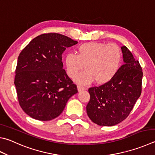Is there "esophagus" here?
Here are the masks:
<instances>
[{
  "label": "esophagus",
  "instance_id": "1",
  "mask_svg": "<svg viewBox=\"0 0 155 155\" xmlns=\"http://www.w3.org/2000/svg\"><path fill=\"white\" fill-rule=\"evenodd\" d=\"M77 88H78V91H83V90H85V89H86V88H85V87L81 86V85H78Z\"/></svg>",
  "mask_w": 155,
  "mask_h": 155
}]
</instances>
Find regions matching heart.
Listing matches in <instances>:
<instances>
[{"label":"heart","instance_id":"heart-1","mask_svg":"<svg viewBox=\"0 0 155 155\" xmlns=\"http://www.w3.org/2000/svg\"><path fill=\"white\" fill-rule=\"evenodd\" d=\"M122 57L121 49L117 44L90 42L77 47V55L67 53L64 63L70 78H74L84 64L85 70L76 78L78 83L86 84L94 79L97 83H105L119 72Z\"/></svg>","mask_w":155,"mask_h":155}]
</instances>
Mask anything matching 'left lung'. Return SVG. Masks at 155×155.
<instances>
[{
  "label": "left lung",
  "mask_w": 155,
  "mask_h": 155,
  "mask_svg": "<svg viewBox=\"0 0 155 155\" xmlns=\"http://www.w3.org/2000/svg\"><path fill=\"white\" fill-rule=\"evenodd\" d=\"M125 64L114 77L98 87L89 88L86 109L89 119L100 126H113L129 116L142 93L143 72L127 47H121Z\"/></svg>",
  "instance_id": "left-lung-1"
}]
</instances>
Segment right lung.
<instances>
[{"label": "right lung", "instance_id": "right-lung-1", "mask_svg": "<svg viewBox=\"0 0 155 155\" xmlns=\"http://www.w3.org/2000/svg\"><path fill=\"white\" fill-rule=\"evenodd\" d=\"M77 43L58 33H45L32 39L19 53L14 83L19 105L33 119L58 117L77 87L63 69L61 54Z\"/></svg>", "mask_w": 155, "mask_h": 155}]
</instances>
